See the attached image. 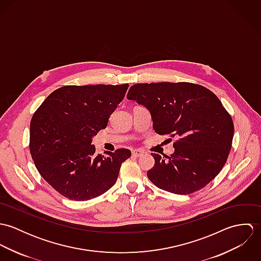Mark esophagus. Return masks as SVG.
<instances>
[{
	"mask_svg": "<svg viewBox=\"0 0 261 261\" xmlns=\"http://www.w3.org/2000/svg\"><path fill=\"white\" fill-rule=\"evenodd\" d=\"M132 153H133V155L135 158H140V156H142L144 154V151L141 150V149H135V150H133Z\"/></svg>",
	"mask_w": 261,
	"mask_h": 261,
	"instance_id": "1",
	"label": "esophagus"
}]
</instances>
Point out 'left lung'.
<instances>
[{
	"label": "left lung",
	"mask_w": 261,
	"mask_h": 261,
	"mask_svg": "<svg viewBox=\"0 0 261 261\" xmlns=\"http://www.w3.org/2000/svg\"><path fill=\"white\" fill-rule=\"evenodd\" d=\"M126 97L149 110L155 133L177 138L170 156L151 153L154 166L147 175L153 185L188 195L220 173L232 147L234 124L211 90L190 82L138 83Z\"/></svg>",
	"instance_id": "1"
}]
</instances>
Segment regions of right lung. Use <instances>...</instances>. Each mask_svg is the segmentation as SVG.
Here are the masks:
<instances>
[{"label": "right lung", "mask_w": 261, "mask_h": 261, "mask_svg": "<svg viewBox=\"0 0 261 261\" xmlns=\"http://www.w3.org/2000/svg\"><path fill=\"white\" fill-rule=\"evenodd\" d=\"M128 84L66 85L54 90L33 114L30 152L38 172L62 196L87 201L110 190L127 149L96 154L92 137L108 125Z\"/></svg>", "instance_id": "right-lung-1"}]
</instances>
